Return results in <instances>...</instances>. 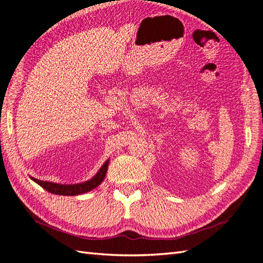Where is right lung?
<instances>
[{
	"label": "right lung",
	"mask_w": 263,
	"mask_h": 263,
	"mask_svg": "<svg viewBox=\"0 0 263 263\" xmlns=\"http://www.w3.org/2000/svg\"><path fill=\"white\" fill-rule=\"evenodd\" d=\"M107 165H109V160L105 161V163L102 165V167L99 170V172L96 174V177L93 179L86 181L84 183H78V184H59L48 182V181H41L32 178V180L36 182L39 185H41L44 190L49 191L54 194H60V196H78L81 193L89 192L93 189H96L98 185L101 184V182L104 180L105 174L107 171Z\"/></svg>",
	"instance_id": "add662e5"
}]
</instances>
